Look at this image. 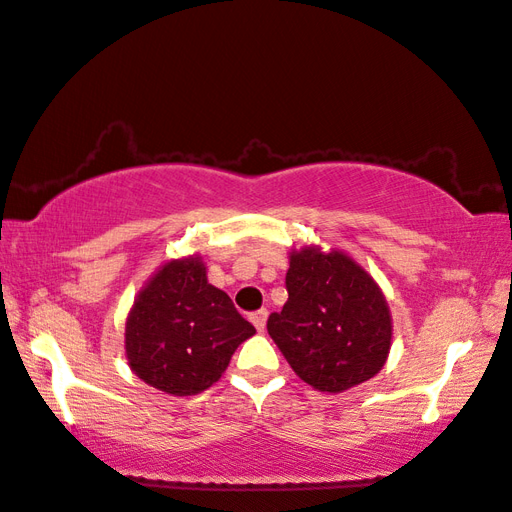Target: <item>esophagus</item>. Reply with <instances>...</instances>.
<instances>
[{
	"label": "esophagus",
	"instance_id": "esophagus-1",
	"mask_svg": "<svg viewBox=\"0 0 512 512\" xmlns=\"http://www.w3.org/2000/svg\"><path fill=\"white\" fill-rule=\"evenodd\" d=\"M266 319H268V312H266V310H257V312L250 314V323L255 325V330H257V332H264V328H266Z\"/></svg>",
	"mask_w": 512,
	"mask_h": 512
}]
</instances>
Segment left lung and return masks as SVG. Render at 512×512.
Returning <instances> with one entry per match:
<instances>
[{
	"label": "left lung",
	"instance_id": "left-lung-1",
	"mask_svg": "<svg viewBox=\"0 0 512 512\" xmlns=\"http://www.w3.org/2000/svg\"><path fill=\"white\" fill-rule=\"evenodd\" d=\"M286 288L268 334L303 383L341 394L383 369L394 325L383 290L361 264L336 248H292Z\"/></svg>",
	"mask_w": 512,
	"mask_h": 512
}]
</instances>
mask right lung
Wrapping results in <instances>:
<instances>
[{"instance_id":"add662e5","label":"right lung","mask_w":512,"mask_h":512,"mask_svg":"<svg viewBox=\"0 0 512 512\" xmlns=\"http://www.w3.org/2000/svg\"><path fill=\"white\" fill-rule=\"evenodd\" d=\"M255 334L224 290L206 279L200 255L171 259L140 288L125 321L132 372L171 396H195L226 372Z\"/></svg>"}]
</instances>
